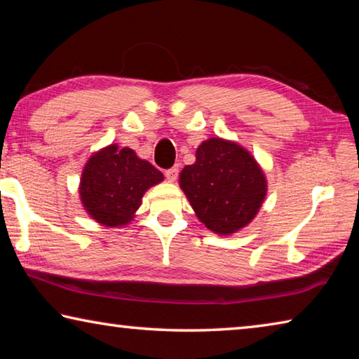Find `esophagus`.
Returning <instances> with one entry per match:
<instances>
[{
	"mask_svg": "<svg viewBox=\"0 0 359 359\" xmlns=\"http://www.w3.org/2000/svg\"><path fill=\"white\" fill-rule=\"evenodd\" d=\"M165 175H166V179H168L169 182H174L175 179H177V175H179V168H177V166H174V168H169V169H166V171H165Z\"/></svg>",
	"mask_w": 359,
	"mask_h": 359,
	"instance_id": "1",
	"label": "esophagus"
}]
</instances>
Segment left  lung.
<instances>
[{
	"instance_id": "left-lung-1",
	"label": "left lung",
	"mask_w": 359,
	"mask_h": 359,
	"mask_svg": "<svg viewBox=\"0 0 359 359\" xmlns=\"http://www.w3.org/2000/svg\"><path fill=\"white\" fill-rule=\"evenodd\" d=\"M180 187L199 220L217 234H233L257 215L266 179L241 145L212 137L196 150L194 165L180 172Z\"/></svg>"
}]
</instances>
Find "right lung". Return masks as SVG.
<instances>
[{
	"label": "right lung",
	"mask_w": 359,
	"mask_h": 359,
	"mask_svg": "<svg viewBox=\"0 0 359 359\" xmlns=\"http://www.w3.org/2000/svg\"><path fill=\"white\" fill-rule=\"evenodd\" d=\"M161 180L163 174L131 149L109 145L85 165L81 199L96 222L120 226L135 215L144 193Z\"/></svg>",
	"instance_id": "right-lung-1"
}]
</instances>
